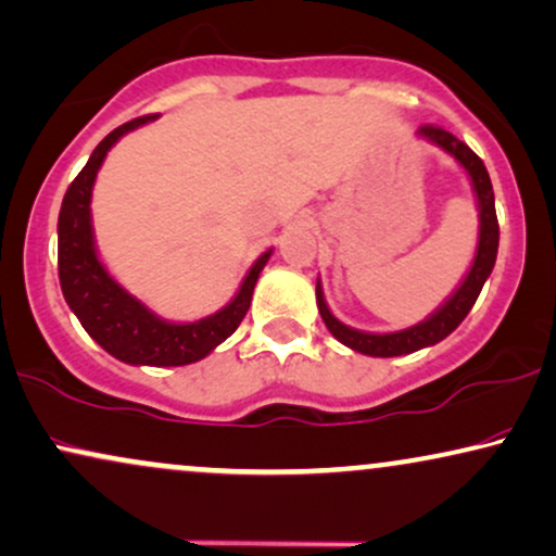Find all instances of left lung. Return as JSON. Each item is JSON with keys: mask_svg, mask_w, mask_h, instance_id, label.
Masks as SVG:
<instances>
[{"mask_svg": "<svg viewBox=\"0 0 556 556\" xmlns=\"http://www.w3.org/2000/svg\"><path fill=\"white\" fill-rule=\"evenodd\" d=\"M418 136L431 140V143L439 146V149H444L448 156H454L462 166H465L469 179H472L477 210H480V238H477L475 262L469 266L465 282L456 287V292L439 307V311L428 315V318L424 323H418V326L395 330V333H367V330L343 326V323L328 311L320 282L315 285V298H318V311H320L323 323H326V328L343 343V346L359 351V354H367V356H403V354H413V351L444 341L446 336L467 318V313L472 311L475 300L480 298L482 292V285L488 282L490 271H493L495 266L501 228H497L493 185H490V174L488 168H484L482 159L477 156L467 143H462L459 138L452 136V132L444 128H439V125H420Z\"/></svg>", "mask_w": 556, "mask_h": 556, "instance_id": "obj_1", "label": "left lung"}]
</instances>
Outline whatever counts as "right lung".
<instances>
[{
  "label": "right lung",
  "mask_w": 556,
  "mask_h": 556,
  "mask_svg": "<svg viewBox=\"0 0 556 556\" xmlns=\"http://www.w3.org/2000/svg\"><path fill=\"white\" fill-rule=\"evenodd\" d=\"M156 121V115L136 117L121 125L91 151L87 166L68 185L59 213V279L63 298L84 330L108 354L125 364L146 367H185L200 362L241 326L251 305L256 279L271 251L256 258L245 274L241 290L223 311L194 323H168L151 313L143 302L125 292L104 269L94 249L91 230V187L104 156L125 132Z\"/></svg>",
  "instance_id": "obj_1"
}]
</instances>
